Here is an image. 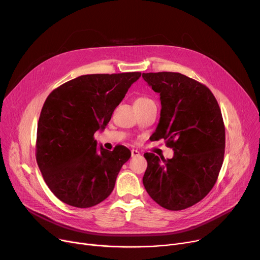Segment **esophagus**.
Here are the masks:
<instances>
[{"label": "esophagus", "instance_id": "34e87169", "mask_svg": "<svg viewBox=\"0 0 260 260\" xmlns=\"http://www.w3.org/2000/svg\"><path fill=\"white\" fill-rule=\"evenodd\" d=\"M131 153H132V157H137V156H140V153L137 151V149H132Z\"/></svg>", "mask_w": 260, "mask_h": 260}]
</instances>
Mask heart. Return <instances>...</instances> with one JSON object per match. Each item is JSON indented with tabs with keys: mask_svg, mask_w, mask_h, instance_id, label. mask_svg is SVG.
I'll return each mask as SVG.
<instances>
[{
	"mask_svg": "<svg viewBox=\"0 0 260 260\" xmlns=\"http://www.w3.org/2000/svg\"><path fill=\"white\" fill-rule=\"evenodd\" d=\"M149 103H154L152 99H149L147 97H139L135 100V105H144V104H149Z\"/></svg>",
	"mask_w": 260,
	"mask_h": 260,
	"instance_id": "b5f03b06",
	"label": "heart"
}]
</instances>
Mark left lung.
Returning <instances> with one entry per match:
<instances>
[{
  "mask_svg": "<svg viewBox=\"0 0 260 260\" xmlns=\"http://www.w3.org/2000/svg\"><path fill=\"white\" fill-rule=\"evenodd\" d=\"M142 77L160 94V120L152 137L165 139L172 159L145 153L143 185L162 208L180 211L194 206L213 188L222 167L225 129L212 91L179 73Z\"/></svg>",
  "mask_w": 260,
  "mask_h": 260,
  "instance_id": "obj_1",
  "label": "left lung"
}]
</instances>
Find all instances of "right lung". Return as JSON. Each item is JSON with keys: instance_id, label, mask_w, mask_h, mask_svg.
Masks as SVG:
<instances>
[{"instance_id": "1", "label": "right lung", "mask_w": 260, "mask_h": 260, "mask_svg": "<svg viewBox=\"0 0 260 260\" xmlns=\"http://www.w3.org/2000/svg\"><path fill=\"white\" fill-rule=\"evenodd\" d=\"M141 73L84 75L53 89L38 122L36 158L43 178L58 199L90 208L115 187L131 151L97 146L93 135L104 129L114 109Z\"/></svg>"}]
</instances>
